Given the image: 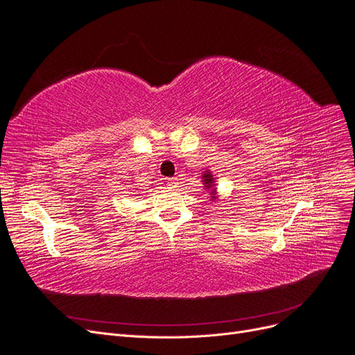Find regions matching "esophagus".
<instances>
[{
  "label": "esophagus",
  "instance_id": "obj_1",
  "mask_svg": "<svg viewBox=\"0 0 355 355\" xmlns=\"http://www.w3.org/2000/svg\"><path fill=\"white\" fill-rule=\"evenodd\" d=\"M167 185L170 188H178L179 187V182H178V178H171L167 180Z\"/></svg>",
  "mask_w": 355,
  "mask_h": 355
}]
</instances>
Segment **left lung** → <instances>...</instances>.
<instances>
[{"mask_svg": "<svg viewBox=\"0 0 355 355\" xmlns=\"http://www.w3.org/2000/svg\"><path fill=\"white\" fill-rule=\"evenodd\" d=\"M201 182L204 185V189L207 191L209 194V198L210 201H218L219 200V194H218V188H216V179H214V176L211 175L210 170H206L202 171V176H201Z\"/></svg>", "mask_w": 355, "mask_h": 355, "instance_id": "obj_1", "label": "left lung"}]
</instances>
